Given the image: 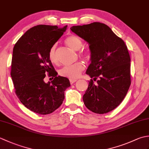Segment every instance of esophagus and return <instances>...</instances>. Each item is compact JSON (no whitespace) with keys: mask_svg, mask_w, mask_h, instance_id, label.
Instances as JSON below:
<instances>
[{"mask_svg":"<svg viewBox=\"0 0 149 149\" xmlns=\"http://www.w3.org/2000/svg\"><path fill=\"white\" fill-rule=\"evenodd\" d=\"M75 81H77L76 79H70V83L71 84H74Z\"/></svg>","mask_w":149,"mask_h":149,"instance_id":"1","label":"esophagus"}]
</instances>
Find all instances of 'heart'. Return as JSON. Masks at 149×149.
Masks as SVG:
<instances>
[{"label": "heart", "instance_id": "1", "mask_svg": "<svg viewBox=\"0 0 149 149\" xmlns=\"http://www.w3.org/2000/svg\"><path fill=\"white\" fill-rule=\"evenodd\" d=\"M66 45L74 50H80L83 46V42L79 37L75 35L68 36L65 40ZM79 56L86 61H89L91 58V52L88 50L82 49L80 50ZM49 58L54 64H58V58L57 55L56 45H52L49 50ZM84 66L82 63H77L72 66H65L60 70L59 73L61 76L68 77L70 79H75L80 76L82 72L84 70Z\"/></svg>", "mask_w": 149, "mask_h": 149}]
</instances>
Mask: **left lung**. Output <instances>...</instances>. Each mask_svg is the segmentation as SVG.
I'll use <instances>...</instances> for the list:
<instances>
[{
    "label": "left lung",
    "mask_w": 149,
    "mask_h": 149,
    "mask_svg": "<svg viewBox=\"0 0 149 149\" xmlns=\"http://www.w3.org/2000/svg\"><path fill=\"white\" fill-rule=\"evenodd\" d=\"M70 29L89 43L91 51V63L86 73L93 79L83 97L85 106L95 113H108L122 102L131 83L127 45L100 22L72 26Z\"/></svg>",
    "instance_id": "left-lung-1"
}]
</instances>
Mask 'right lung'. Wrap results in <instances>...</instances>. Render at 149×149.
Instances as JSON below:
<instances>
[{
  "label": "right lung",
  "mask_w": 149,
  "mask_h": 149,
  "mask_svg": "<svg viewBox=\"0 0 149 149\" xmlns=\"http://www.w3.org/2000/svg\"><path fill=\"white\" fill-rule=\"evenodd\" d=\"M66 27L38 25L27 31L14 46L11 76L15 93L27 108L40 115L58 109L65 99V90L70 86L67 78L57 75L49 58L50 47ZM45 73L55 77L51 82L45 83Z\"/></svg>",
  "instance_id": "right-lung-1"
}]
</instances>
